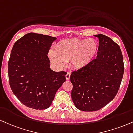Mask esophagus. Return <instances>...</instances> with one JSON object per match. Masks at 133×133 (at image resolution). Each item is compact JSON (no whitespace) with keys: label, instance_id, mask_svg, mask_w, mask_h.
Listing matches in <instances>:
<instances>
[{"label":"esophagus","instance_id":"1","mask_svg":"<svg viewBox=\"0 0 133 133\" xmlns=\"http://www.w3.org/2000/svg\"><path fill=\"white\" fill-rule=\"evenodd\" d=\"M70 76H71V74L69 72L67 73V74L65 75V78H66L67 81H69L70 79Z\"/></svg>","mask_w":133,"mask_h":133}]
</instances>
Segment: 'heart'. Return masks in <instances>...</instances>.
Returning a JSON list of instances; mask_svg holds the SVG:
<instances>
[{
    "label": "heart",
    "mask_w": 133,
    "mask_h": 133,
    "mask_svg": "<svg viewBox=\"0 0 133 133\" xmlns=\"http://www.w3.org/2000/svg\"><path fill=\"white\" fill-rule=\"evenodd\" d=\"M55 51H50L49 59L56 66L62 68L65 62L74 69H81L89 64L95 56L98 44L95 39H71L61 41L56 46Z\"/></svg>",
    "instance_id": "obj_1"
}]
</instances>
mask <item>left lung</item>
<instances>
[{"label": "left lung", "mask_w": 133, "mask_h": 133, "mask_svg": "<svg viewBox=\"0 0 133 133\" xmlns=\"http://www.w3.org/2000/svg\"><path fill=\"white\" fill-rule=\"evenodd\" d=\"M95 36L99 40L97 58L70 76L72 100L76 108L84 111H97L111 102L117 94L124 74L119 46L105 35Z\"/></svg>", "instance_id": "8db88e82"}]
</instances>
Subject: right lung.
I'll return each instance as SVG.
<instances>
[{
  "instance_id": "right-lung-1",
  "label": "right lung",
  "mask_w": 133,
  "mask_h": 133,
  "mask_svg": "<svg viewBox=\"0 0 133 133\" xmlns=\"http://www.w3.org/2000/svg\"><path fill=\"white\" fill-rule=\"evenodd\" d=\"M56 38L30 33L13 46L8 63L9 84L23 105L35 110L51 106L57 90L65 80L66 72L50 69L48 54Z\"/></svg>"
}]
</instances>
